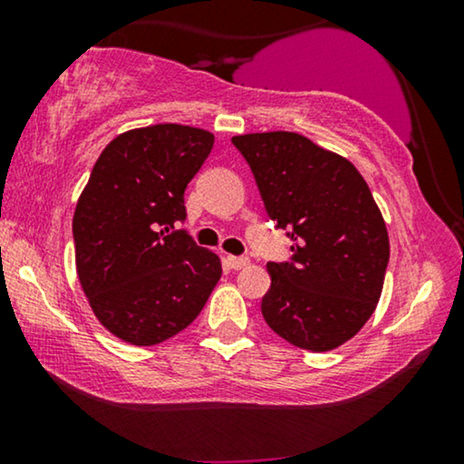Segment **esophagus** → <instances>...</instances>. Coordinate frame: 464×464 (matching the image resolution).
<instances>
[{
    "instance_id": "34e87169",
    "label": "esophagus",
    "mask_w": 464,
    "mask_h": 464,
    "mask_svg": "<svg viewBox=\"0 0 464 464\" xmlns=\"http://www.w3.org/2000/svg\"><path fill=\"white\" fill-rule=\"evenodd\" d=\"M226 264L230 266L232 270H243V268H246V266H249V259H246V257H237V256H227L226 257Z\"/></svg>"
}]
</instances>
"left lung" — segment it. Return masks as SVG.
Returning a JSON list of instances; mask_svg holds the SVG:
<instances>
[{"label": "left lung", "mask_w": 464, "mask_h": 464, "mask_svg": "<svg viewBox=\"0 0 464 464\" xmlns=\"http://www.w3.org/2000/svg\"><path fill=\"white\" fill-rule=\"evenodd\" d=\"M270 219L289 230L291 262L275 264L262 314L275 334L313 353L359 334L382 294L389 232L367 183L344 156L287 130L232 137Z\"/></svg>", "instance_id": "8db88e82"}]
</instances>
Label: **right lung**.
I'll return each instance as SVG.
<instances>
[{"mask_svg": "<svg viewBox=\"0 0 464 464\" xmlns=\"http://www.w3.org/2000/svg\"><path fill=\"white\" fill-rule=\"evenodd\" d=\"M213 132L183 124L126 130L101 151L73 213L75 270L94 316L135 346L183 332L221 278V259L177 221Z\"/></svg>", "mask_w": 464, "mask_h": 464, "instance_id": "add662e5", "label": "right lung"}]
</instances>
